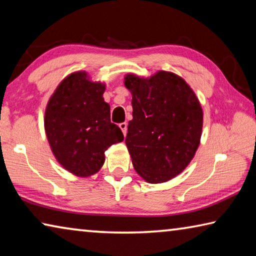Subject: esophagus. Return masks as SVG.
<instances>
[{
	"mask_svg": "<svg viewBox=\"0 0 256 256\" xmlns=\"http://www.w3.org/2000/svg\"><path fill=\"white\" fill-rule=\"evenodd\" d=\"M120 128L122 130L124 136H126V133H128V123H126V122L120 123Z\"/></svg>",
	"mask_w": 256,
	"mask_h": 256,
	"instance_id": "obj_1",
	"label": "esophagus"
}]
</instances>
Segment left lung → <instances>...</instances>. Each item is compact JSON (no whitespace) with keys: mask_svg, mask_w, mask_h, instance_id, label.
<instances>
[{"mask_svg":"<svg viewBox=\"0 0 256 256\" xmlns=\"http://www.w3.org/2000/svg\"><path fill=\"white\" fill-rule=\"evenodd\" d=\"M124 84L132 94L133 120L125 144L136 172L151 184L180 175L198 148L203 112L192 88L172 72L150 78L132 73Z\"/></svg>","mask_w":256,"mask_h":256,"instance_id":"obj_1","label":"left lung"}]
</instances>
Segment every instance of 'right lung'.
<instances>
[{
	"mask_svg": "<svg viewBox=\"0 0 256 256\" xmlns=\"http://www.w3.org/2000/svg\"><path fill=\"white\" fill-rule=\"evenodd\" d=\"M106 86L86 71L64 78L45 110V132L54 157L64 170L78 177L99 172L105 151L124 140L110 122V107L104 100Z\"/></svg>",
	"mask_w": 256,
	"mask_h": 256,
	"instance_id": "1",
	"label": "right lung"
}]
</instances>
